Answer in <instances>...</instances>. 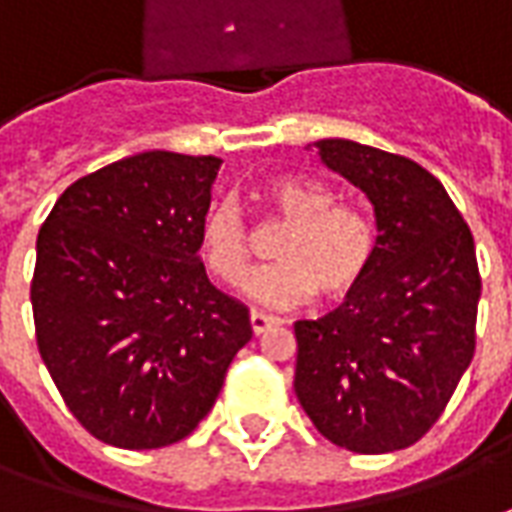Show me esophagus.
I'll return each instance as SVG.
<instances>
[{
  "label": "esophagus",
  "mask_w": 512,
  "mask_h": 512,
  "mask_svg": "<svg viewBox=\"0 0 512 512\" xmlns=\"http://www.w3.org/2000/svg\"><path fill=\"white\" fill-rule=\"evenodd\" d=\"M249 324H252V332H255V335H260V332H266L268 327H277V324H280V318L266 316V313H260V310H252Z\"/></svg>",
  "instance_id": "esophagus-1"
}]
</instances>
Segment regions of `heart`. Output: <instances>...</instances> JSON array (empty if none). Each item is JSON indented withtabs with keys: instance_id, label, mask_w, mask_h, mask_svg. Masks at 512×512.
I'll return each instance as SVG.
<instances>
[{
	"instance_id": "heart-1",
	"label": "heart",
	"mask_w": 512,
	"mask_h": 512,
	"mask_svg": "<svg viewBox=\"0 0 512 512\" xmlns=\"http://www.w3.org/2000/svg\"><path fill=\"white\" fill-rule=\"evenodd\" d=\"M263 202L288 221L274 238V263L257 268L241 291L266 307H296L318 291L341 299L355 291L377 257L374 221L355 205L332 202L327 185L307 177H277L263 188ZM199 252L207 271L224 285H235L252 263V238L232 202H219L199 227Z\"/></svg>"
}]
</instances>
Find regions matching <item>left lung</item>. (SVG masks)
I'll list each match as a JSON object with an SVG mask.
<instances>
[{
	"instance_id": "obj_1",
	"label": "left lung",
	"mask_w": 512,
	"mask_h": 512,
	"mask_svg": "<svg viewBox=\"0 0 512 512\" xmlns=\"http://www.w3.org/2000/svg\"><path fill=\"white\" fill-rule=\"evenodd\" d=\"M313 146L368 196L380 235L343 305L293 324V388L327 441L385 455L430 430L474 357V238L446 188L413 160L346 138Z\"/></svg>"
}]
</instances>
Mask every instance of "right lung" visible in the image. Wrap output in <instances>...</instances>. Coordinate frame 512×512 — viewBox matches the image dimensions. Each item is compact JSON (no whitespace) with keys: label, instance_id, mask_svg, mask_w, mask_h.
<instances>
[{"label":"right lung","instance_id":"obj_1","mask_svg":"<svg viewBox=\"0 0 512 512\" xmlns=\"http://www.w3.org/2000/svg\"><path fill=\"white\" fill-rule=\"evenodd\" d=\"M219 157L144 152L57 196L35 244L38 352L85 430L121 449L182 441L252 338L207 280L199 227Z\"/></svg>","mask_w":512,"mask_h":512}]
</instances>
